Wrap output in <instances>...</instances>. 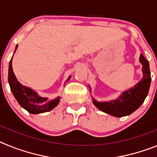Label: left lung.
Masks as SVG:
<instances>
[{
    "instance_id": "1",
    "label": "left lung",
    "mask_w": 157,
    "mask_h": 157,
    "mask_svg": "<svg viewBox=\"0 0 157 157\" xmlns=\"http://www.w3.org/2000/svg\"><path fill=\"white\" fill-rule=\"evenodd\" d=\"M139 61L142 65L141 70L143 77L134 86L124 91L116 99L114 100L99 102L92 96V103L99 110L111 114L112 116L121 118L134 112L144 103V99L148 95L152 79L149 64L143 54H141ZM89 89L91 91L90 92H92L90 86Z\"/></svg>"
}]
</instances>
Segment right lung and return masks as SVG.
<instances>
[{
  "label": "right lung",
  "mask_w": 157,
  "mask_h": 157,
  "mask_svg": "<svg viewBox=\"0 0 157 157\" xmlns=\"http://www.w3.org/2000/svg\"><path fill=\"white\" fill-rule=\"evenodd\" d=\"M17 47H18V45H16L15 52ZM12 62H13V58L9 62V77H8L9 84L14 97L23 108L25 109L26 111H28L31 114H36L50 111L58 106L60 102V99H61L60 96L50 100L48 98L40 96L37 92L31 88L22 85L16 79L13 73ZM70 78L71 76H69L66 81H69Z\"/></svg>",
  "instance_id": "obj_1"
}]
</instances>
